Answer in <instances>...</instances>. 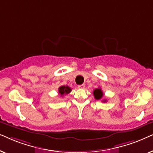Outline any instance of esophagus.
<instances>
[{
	"mask_svg": "<svg viewBox=\"0 0 153 153\" xmlns=\"http://www.w3.org/2000/svg\"><path fill=\"white\" fill-rule=\"evenodd\" d=\"M78 88H81V89H83L85 88V85L84 84H81V85H78Z\"/></svg>",
	"mask_w": 153,
	"mask_h": 153,
	"instance_id": "1",
	"label": "esophagus"
}]
</instances>
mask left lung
Returning a JSON list of instances; mask_svg holds the SVG:
<instances>
[{
    "label": "left lung",
    "instance_id": "obj_1",
    "mask_svg": "<svg viewBox=\"0 0 153 153\" xmlns=\"http://www.w3.org/2000/svg\"><path fill=\"white\" fill-rule=\"evenodd\" d=\"M93 95L96 100H100L102 97H103V92H102V91L100 88H96L94 90ZM103 102H105L106 100H104Z\"/></svg>",
    "mask_w": 153,
    "mask_h": 153
}]
</instances>
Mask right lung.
I'll use <instances>...</instances> for the list:
<instances>
[{"label": "right lung", "instance_id": "1", "mask_svg": "<svg viewBox=\"0 0 153 153\" xmlns=\"http://www.w3.org/2000/svg\"><path fill=\"white\" fill-rule=\"evenodd\" d=\"M71 91H72V89L68 86V85H66V86L65 85H62V86L59 87V88H58V93L60 94L61 97H62L64 95L69 94Z\"/></svg>", "mask_w": 153, "mask_h": 153}]
</instances>
